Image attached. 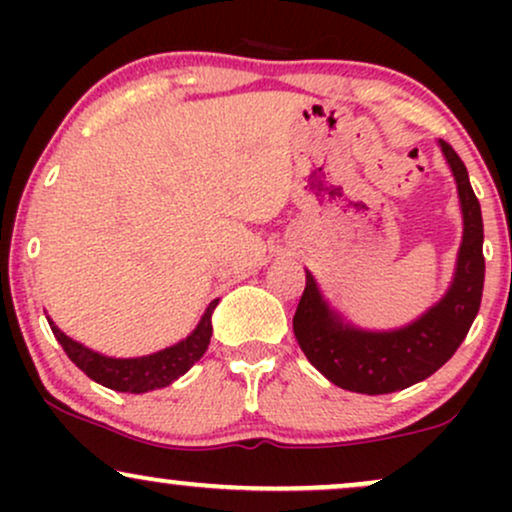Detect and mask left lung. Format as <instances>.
<instances>
[{
	"label": "left lung",
	"instance_id": "left-lung-1",
	"mask_svg": "<svg viewBox=\"0 0 512 512\" xmlns=\"http://www.w3.org/2000/svg\"><path fill=\"white\" fill-rule=\"evenodd\" d=\"M452 170L462 211V243L455 274L436 305L397 330L373 332L346 322L305 272V291L293 315V334L308 361L342 390L387 395L421 383L448 363L479 313L484 291V223L467 168L443 139L438 142Z\"/></svg>",
	"mask_w": 512,
	"mask_h": 512
}]
</instances>
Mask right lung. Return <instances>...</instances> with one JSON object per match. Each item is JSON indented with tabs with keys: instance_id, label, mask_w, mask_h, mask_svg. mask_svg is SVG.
<instances>
[{
	"instance_id": "1",
	"label": "right lung",
	"mask_w": 512,
	"mask_h": 512,
	"mask_svg": "<svg viewBox=\"0 0 512 512\" xmlns=\"http://www.w3.org/2000/svg\"><path fill=\"white\" fill-rule=\"evenodd\" d=\"M216 305H219V298L209 303L199 325L182 342L156 351V354L137 358H113L98 354V351L67 337L50 317L48 322L57 342L62 344L64 354L72 358L74 366L84 370L88 378L96 380L98 385L110 387V390L142 395V392L161 390V387L175 383L180 375H185L204 356L211 339V313H214Z\"/></svg>"
}]
</instances>
